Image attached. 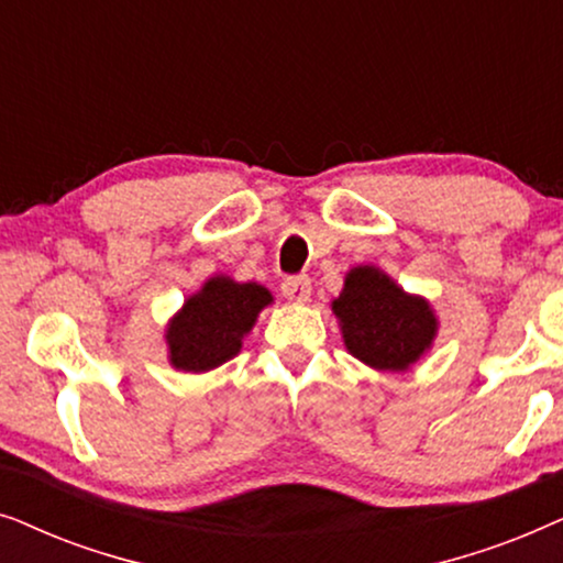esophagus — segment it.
Masks as SVG:
<instances>
[{"mask_svg":"<svg viewBox=\"0 0 563 563\" xmlns=\"http://www.w3.org/2000/svg\"><path fill=\"white\" fill-rule=\"evenodd\" d=\"M310 291H312V282L307 276H289V279L282 282V295L289 299V302L305 305L310 302Z\"/></svg>","mask_w":563,"mask_h":563,"instance_id":"34e87169","label":"esophagus"}]
</instances>
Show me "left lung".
Returning a JSON list of instances; mask_svg holds the SVG:
<instances>
[{
  "instance_id": "8db88e82",
  "label": "left lung",
  "mask_w": 563,
  "mask_h": 563,
  "mask_svg": "<svg viewBox=\"0 0 563 563\" xmlns=\"http://www.w3.org/2000/svg\"><path fill=\"white\" fill-rule=\"evenodd\" d=\"M343 345L376 372H410L433 349L438 314L426 297L410 295L379 266H353L333 302Z\"/></svg>"
}]
</instances>
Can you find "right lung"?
<instances>
[{"mask_svg":"<svg viewBox=\"0 0 563 563\" xmlns=\"http://www.w3.org/2000/svg\"><path fill=\"white\" fill-rule=\"evenodd\" d=\"M274 302L264 284L214 274L166 322L168 364L184 374H205L235 358L261 310Z\"/></svg>","mask_w":563,"mask_h":563,"instance_id":"right-lung-1","label":"right lung"}]
</instances>
